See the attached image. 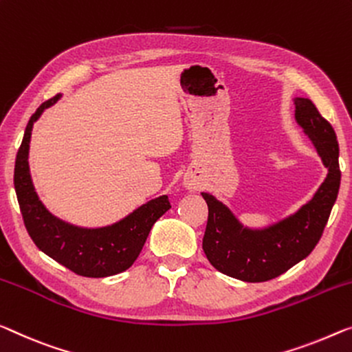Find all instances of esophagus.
<instances>
[{"mask_svg": "<svg viewBox=\"0 0 352 352\" xmlns=\"http://www.w3.org/2000/svg\"><path fill=\"white\" fill-rule=\"evenodd\" d=\"M184 187L190 192H198L199 188H201V182H199L198 179H195V177H192V176H188L184 179Z\"/></svg>", "mask_w": 352, "mask_h": 352, "instance_id": "1", "label": "esophagus"}]
</instances>
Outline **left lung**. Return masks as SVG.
Returning <instances> with one entry per match:
<instances>
[{
	"instance_id": "8db88e82",
	"label": "left lung",
	"mask_w": 352,
	"mask_h": 352,
	"mask_svg": "<svg viewBox=\"0 0 352 352\" xmlns=\"http://www.w3.org/2000/svg\"><path fill=\"white\" fill-rule=\"evenodd\" d=\"M294 105L297 124L311 140L329 171L310 201L267 228L250 230L217 198L201 193L209 209L203 237L206 258L221 274L242 282H267L310 255L337 199L342 179L337 135L310 99L296 97Z\"/></svg>"
}]
</instances>
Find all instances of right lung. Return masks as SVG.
Segmentation results:
<instances>
[{
    "instance_id": "right-lung-1",
    "label": "right lung",
    "mask_w": 352,
    "mask_h": 352,
    "mask_svg": "<svg viewBox=\"0 0 352 352\" xmlns=\"http://www.w3.org/2000/svg\"><path fill=\"white\" fill-rule=\"evenodd\" d=\"M59 97L58 94L44 102L30 118L15 159L14 186L26 231L39 250L77 275L102 278L121 274L135 263L153 225L171 204L168 197L162 195L122 220L102 228H80L48 212L32 186L28 153L32 124L45 108L56 104Z\"/></svg>"
}]
</instances>
